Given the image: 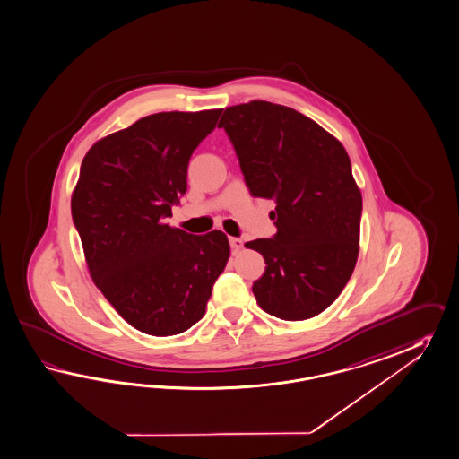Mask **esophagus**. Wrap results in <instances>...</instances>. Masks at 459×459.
<instances>
[{
  "label": "esophagus",
  "instance_id": "esophagus-1",
  "mask_svg": "<svg viewBox=\"0 0 459 459\" xmlns=\"http://www.w3.org/2000/svg\"><path fill=\"white\" fill-rule=\"evenodd\" d=\"M230 245L233 251H239L243 247V239L241 238H230Z\"/></svg>",
  "mask_w": 459,
  "mask_h": 459
}]
</instances>
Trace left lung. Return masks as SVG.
<instances>
[{
	"label": "left lung",
	"instance_id": "left-lung-1",
	"mask_svg": "<svg viewBox=\"0 0 459 459\" xmlns=\"http://www.w3.org/2000/svg\"><path fill=\"white\" fill-rule=\"evenodd\" d=\"M218 128L249 193L276 203V235L247 243L266 263L253 282L258 305L286 321L316 316L350 281L359 251L363 200L350 156L313 119L268 101L226 108Z\"/></svg>",
	"mask_w": 459,
	"mask_h": 459
}]
</instances>
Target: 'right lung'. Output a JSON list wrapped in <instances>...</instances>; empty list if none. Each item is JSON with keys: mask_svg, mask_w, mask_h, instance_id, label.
Returning <instances> with one entry per match:
<instances>
[{"mask_svg": "<svg viewBox=\"0 0 459 459\" xmlns=\"http://www.w3.org/2000/svg\"><path fill=\"white\" fill-rule=\"evenodd\" d=\"M221 111L150 115L82 160L71 214L88 270L119 316L152 336L198 323L230 258L223 231L189 235L165 223L186 193L191 154Z\"/></svg>", "mask_w": 459, "mask_h": 459, "instance_id": "add662e5", "label": "right lung"}]
</instances>
